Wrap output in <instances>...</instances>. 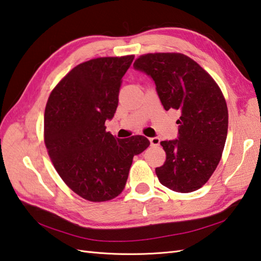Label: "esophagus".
Returning a JSON list of instances; mask_svg holds the SVG:
<instances>
[{
  "label": "esophagus",
  "instance_id": "34e87169",
  "mask_svg": "<svg viewBox=\"0 0 261 261\" xmlns=\"http://www.w3.org/2000/svg\"><path fill=\"white\" fill-rule=\"evenodd\" d=\"M149 141H150L151 146H158V145H160V142H161V139H160V138H157V137H154V138H150Z\"/></svg>",
  "mask_w": 261,
  "mask_h": 261
}]
</instances>
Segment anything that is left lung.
<instances>
[{"mask_svg":"<svg viewBox=\"0 0 261 261\" xmlns=\"http://www.w3.org/2000/svg\"><path fill=\"white\" fill-rule=\"evenodd\" d=\"M134 66L155 81L166 111L181 112L177 139L161 142L166 161L156 167L158 180L176 192L198 190L216 170L225 146L228 112L221 88L196 61L181 53L144 54Z\"/></svg>","mask_w":261,"mask_h":261,"instance_id":"1","label":"left lung"}]
</instances>
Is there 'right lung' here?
I'll return each mask as SVG.
<instances>
[{"label":"right lung","instance_id":"add662e5","mask_svg":"<svg viewBox=\"0 0 261 261\" xmlns=\"http://www.w3.org/2000/svg\"><path fill=\"white\" fill-rule=\"evenodd\" d=\"M135 55L80 63L50 93L44 141L61 178L88 201L114 199L123 191L134 156L149 146L144 136L119 139L106 132L119 103L121 79Z\"/></svg>","mask_w":261,"mask_h":261}]
</instances>
